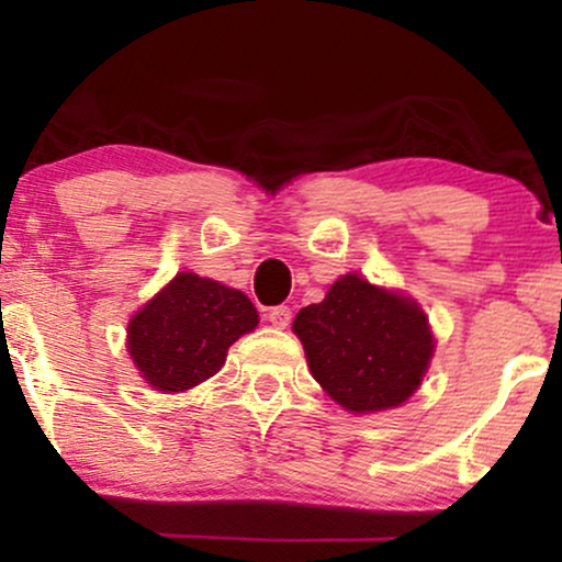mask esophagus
Instances as JSON below:
<instances>
[{
  "instance_id": "1",
  "label": "esophagus",
  "mask_w": 562,
  "mask_h": 562,
  "mask_svg": "<svg viewBox=\"0 0 562 562\" xmlns=\"http://www.w3.org/2000/svg\"><path fill=\"white\" fill-rule=\"evenodd\" d=\"M269 325L277 327V330H285V327L290 325V319H293V312H290L288 306H274L272 312L267 314Z\"/></svg>"
}]
</instances>
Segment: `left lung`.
<instances>
[{"label":"left lung","mask_w":562,"mask_h":562,"mask_svg":"<svg viewBox=\"0 0 562 562\" xmlns=\"http://www.w3.org/2000/svg\"><path fill=\"white\" fill-rule=\"evenodd\" d=\"M293 333L314 380L353 415L404 404L436 348L415 301L359 274H344L325 301L301 308Z\"/></svg>","instance_id":"8db88e82"}]
</instances>
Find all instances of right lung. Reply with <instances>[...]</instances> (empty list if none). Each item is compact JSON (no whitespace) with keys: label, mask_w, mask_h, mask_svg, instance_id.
I'll list each match as a JSON object with an SVG mask.
<instances>
[{"label":"right lung","mask_w":562,"mask_h":562,"mask_svg":"<svg viewBox=\"0 0 562 562\" xmlns=\"http://www.w3.org/2000/svg\"><path fill=\"white\" fill-rule=\"evenodd\" d=\"M259 325L240 290L179 272L128 322V353L156 391L179 393L214 378L229 346Z\"/></svg>","instance_id":"obj_1"}]
</instances>
